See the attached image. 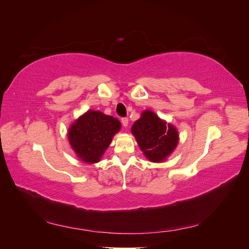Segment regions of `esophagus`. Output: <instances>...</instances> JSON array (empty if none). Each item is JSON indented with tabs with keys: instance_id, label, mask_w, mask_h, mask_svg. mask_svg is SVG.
Returning a JSON list of instances; mask_svg holds the SVG:
<instances>
[{
	"instance_id": "1",
	"label": "esophagus",
	"mask_w": 249,
	"mask_h": 249,
	"mask_svg": "<svg viewBox=\"0 0 249 249\" xmlns=\"http://www.w3.org/2000/svg\"><path fill=\"white\" fill-rule=\"evenodd\" d=\"M122 124H123L124 126H127V124H129V118H127V117L122 118Z\"/></svg>"
}]
</instances>
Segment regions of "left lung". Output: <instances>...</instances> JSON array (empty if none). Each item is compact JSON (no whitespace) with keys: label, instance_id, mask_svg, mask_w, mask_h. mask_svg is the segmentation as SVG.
<instances>
[{"label":"left lung","instance_id":"1","mask_svg":"<svg viewBox=\"0 0 249 249\" xmlns=\"http://www.w3.org/2000/svg\"><path fill=\"white\" fill-rule=\"evenodd\" d=\"M132 134L143 154L149 161L162 162L175 150L178 143V133L171 124H166L150 110L142 112L134 123Z\"/></svg>","mask_w":249,"mask_h":249}]
</instances>
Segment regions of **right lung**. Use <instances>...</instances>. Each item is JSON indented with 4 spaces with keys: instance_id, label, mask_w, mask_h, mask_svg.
Returning <instances> with one entry per match:
<instances>
[{
    "instance_id": "add662e5",
    "label": "right lung",
    "mask_w": 249,
    "mask_h": 249,
    "mask_svg": "<svg viewBox=\"0 0 249 249\" xmlns=\"http://www.w3.org/2000/svg\"><path fill=\"white\" fill-rule=\"evenodd\" d=\"M120 126L117 118L105 115L100 111L89 110L71 125L67 137L71 148L83 162L96 163L101 160Z\"/></svg>"
}]
</instances>
